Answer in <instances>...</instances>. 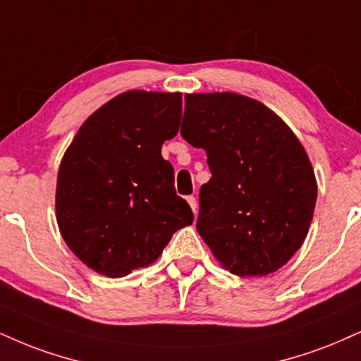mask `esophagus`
Masks as SVG:
<instances>
[{"label": "esophagus", "instance_id": "obj_1", "mask_svg": "<svg viewBox=\"0 0 361 361\" xmlns=\"http://www.w3.org/2000/svg\"><path fill=\"white\" fill-rule=\"evenodd\" d=\"M186 202H188V203H190V207H192L193 214H197V210H198V203H197V198H195V197H188V198H186Z\"/></svg>", "mask_w": 361, "mask_h": 361}]
</instances>
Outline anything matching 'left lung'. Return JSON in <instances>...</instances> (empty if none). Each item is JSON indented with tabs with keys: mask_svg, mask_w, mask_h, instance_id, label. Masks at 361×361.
<instances>
[{
	"mask_svg": "<svg viewBox=\"0 0 361 361\" xmlns=\"http://www.w3.org/2000/svg\"><path fill=\"white\" fill-rule=\"evenodd\" d=\"M181 136L207 151L197 230L220 266L262 277L302 245L318 183L305 147L274 111L233 92L186 94Z\"/></svg>",
	"mask_w": 361,
	"mask_h": 361,
	"instance_id": "left-lung-1",
	"label": "left lung"
}]
</instances>
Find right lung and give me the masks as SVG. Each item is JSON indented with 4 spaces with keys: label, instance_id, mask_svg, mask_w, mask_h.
<instances>
[{
    "label": "right lung",
    "instance_id": "right-lung-1",
    "mask_svg": "<svg viewBox=\"0 0 361 361\" xmlns=\"http://www.w3.org/2000/svg\"><path fill=\"white\" fill-rule=\"evenodd\" d=\"M180 119V92L129 90L87 117L65 151L56 224L68 249L99 274L149 266L176 230L193 224L161 156Z\"/></svg>",
    "mask_w": 361,
    "mask_h": 361
}]
</instances>
